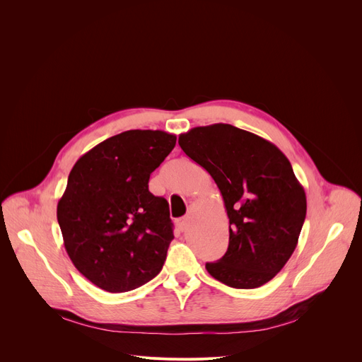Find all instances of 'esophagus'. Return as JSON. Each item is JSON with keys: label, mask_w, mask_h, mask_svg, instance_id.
<instances>
[{"label": "esophagus", "mask_w": 362, "mask_h": 362, "mask_svg": "<svg viewBox=\"0 0 362 362\" xmlns=\"http://www.w3.org/2000/svg\"><path fill=\"white\" fill-rule=\"evenodd\" d=\"M176 226H177V229H179L180 232H185V230L187 229V226H189V220H187V217L177 218V220H176Z\"/></svg>", "instance_id": "34e87169"}]
</instances>
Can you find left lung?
Returning a JSON list of instances; mask_svg holds the SVG:
<instances>
[{
	"label": "left lung",
	"mask_w": 362,
	"mask_h": 362,
	"mask_svg": "<svg viewBox=\"0 0 362 362\" xmlns=\"http://www.w3.org/2000/svg\"><path fill=\"white\" fill-rule=\"evenodd\" d=\"M179 145L214 179L229 217V248L206 272L230 288L262 286L293 254L307 216L289 160L274 144L224 123L182 133Z\"/></svg>",
	"instance_id": "8db88e82"
}]
</instances>
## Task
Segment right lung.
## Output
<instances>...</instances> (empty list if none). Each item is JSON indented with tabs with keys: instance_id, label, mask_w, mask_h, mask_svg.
<instances>
[{
	"instance_id": "1",
	"label": "right lung",
	"mask_w": 362,
	"mask_h": 362,
	"mask_svg": "<svg viewBox=\"0 0 362 362\" xmlns=\"http://www.w3.org/2000/svg\"><path fill=\"white\" fill-rule=\"evenodd\" d=\"M175 145L163 130H127L73 165L57 220L74 267L95 286L129 292L161 272L173 223L168 202L148 182Z\"/></svg>"
}]
</instances>
